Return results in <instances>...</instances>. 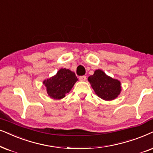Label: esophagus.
I'll return each mask as SVG.
<instances>
[{
	"instance_id": "esophagus-1",
	"label": "esophagus",
	"mask_w": 153,
	"mask_h": 153,
	"mask_svg": "<svg viewBox=\"0 0 153 153\" xmlns=\"http://www.w3.org/2000/svg\"><path fill=\"white\" fill-rule=\"evenodd\" d=\"M79 80H80V81L86 80V76H85V75H82V76L79 77Z\"/></svg>"
}]
</instances>
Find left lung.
Returning a JSON list of instances; mask_svg holds the SVG:
<instances>
[{"label": "left lung", "mask_w": 153, "mask_h": 153, "mask_svg": "<svg viewBox=\"0 0 153 153\" xmlns=\"http://www.w3.org/2000/svg\"><path fill=\"white\" fill-rule=\"evenodd\" d=\"M88 81L96 94L103 100H113L120 94V82L108 76L100 69L96 70L94 73L89 77Z\"/></svg>", "instance_id": "obj_1"}]
</instances>
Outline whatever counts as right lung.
<instances>
[{"mask_svg":"<svg viewBox=\"0 0 153 153\" xmlns=\"http://www.w3.org/2000/svg\"><path fill=\"white\" fill-rule=\"evenodd\" d=\"M78 81L73 71L66 68H61L55 75L43 81L49 97L54 99H61L66 97Z\"/></svg>","mask_w":153,"mask_h":153,"instance_id":"right-lung-1","label":"right lung"}]
</instances>
